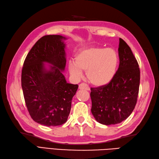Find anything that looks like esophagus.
<instances>
[{"label":"esophagus","instance_id":"1","mask_svg":"<svg viewBox=\"0 0 159 159\" xmlns=\"http://www.w3.org/2000/svg\"><path fill=\"white\" fill-rule=\"evenodd\" d=\"M79 89H84V90H87V91L90 89L89 87L85 83H80L79 84Z\"/></svg>","mask_w":159,"mask_h":159}]
</instances>
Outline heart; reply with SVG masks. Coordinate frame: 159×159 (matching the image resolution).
<instances>
[{"mask_svg": "<svg viewBox=\"0 0 159 159\" xmlns=\"http://www.w3.org/2000/svg\"><path fill=\"white\" fill-rule=\"evenodd\" d=\"M75 62L69 64V72L75 79L86 71L89 82L93 85H106L115 76L119 64V56L112 48L91 47L80 49L75 55Z\"/></svg>", "mask_w": 159, "mask_h": 159, "instance_id": "heart-1", "label": "heart"}]
</instances>
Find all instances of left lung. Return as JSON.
Returning <instances> with one entry per match:
<instances>
[{
	"label": "left lung",
	"instance_id": "1",
	"mask_svg": "<svg viewBox=\"0 0 159 159\" xmlns=\"http://www.w3.org/2000/svg\"><path fill=\"white\" fill-rule=\"evenodd\" d=\"M119 66L114 79L104 86L91 88V113L102 125L127 119L134 110L139 93L140 71L131 48L119 39Z\"/></svg>",
	"mask_w": 159,
	"mask_h": 159
}]
</instances>
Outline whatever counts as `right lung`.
<instances>
[{"instance_id":"right-lung-1","label":"right lung","mask_w":159,"mask_h":159,"mask_svg":"<svg viewBox=\"0 0 159 159\" xmlns=\"http://www.w3.org/2000/svg\"><path fill=\"white\" fill-rule=\"evenodd\" d=\"M60 35L40 38L29 51L21 71V87L30 115L36 123L58 126L68 120L78 84L66 82V58ZM47 62L51 66L47 69Z\"/></svg>"}]
</instances>
